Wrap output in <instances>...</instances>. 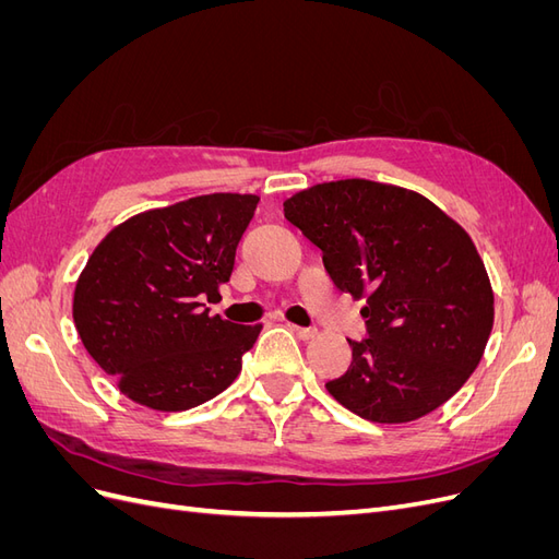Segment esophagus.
<instances>
[{"label": "esophagus", "mask_w": 559, "mask_h": 559, "mask_svg": "<svg viewBox=\"0 0 559 559\" xmlns=\"http://www.w3.org/2000/svg\"><path fill=\"white\" fill-rule=\"evenodd\" d=\"M289 329H292L298 337H302V341H312V337L317 335V329H312V326H296V324H289Z\"/></svg>", "instance_id": "34e87169"}]
</instances>
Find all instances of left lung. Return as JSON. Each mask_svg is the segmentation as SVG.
Segmentation results:
<instances>
[{
	"mask_svg": "<svg viewBox=\"0 0 559 559\" xmlns=\"http://www.w3.org/2000/svg\"><path fill=\"white\" fill-rule=\"evenodd\" d=\"M284 216L324 253L337 289L366 300L368 337L349 341L352 364L329 394L368 421L403 425L460 392L495 324L471 235L429 198L368 179L310 186Z\"/></svg>",
	"mask_w": 559,
	"mask_h": 559,
	"instance_id": "8db88e82",
	"label": "left lung"
}]
</instances>
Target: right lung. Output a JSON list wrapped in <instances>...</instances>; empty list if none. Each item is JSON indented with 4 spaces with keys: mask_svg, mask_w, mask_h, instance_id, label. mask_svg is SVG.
Returning <instances> with one entry per match:
<instances>
[{
    "mask_svg": "<svg viewBox=\"0 0 559 559\" xmlns=\"http://www.w3.org/2000/svg\"><path fill=\"white\" fill-rule=\"evenodd\" d=\"M259 195L210 193L146 210L111 228L74 289L83 347L121 394L179 413L240 376L261 324L210 317L205 302L230 280L235 249Z\"/></svg>",
    "mask_w": 559,
    "mask_h": 559,
    "instance_id": "1",
    "label": "right lung"
}]
</instances>
